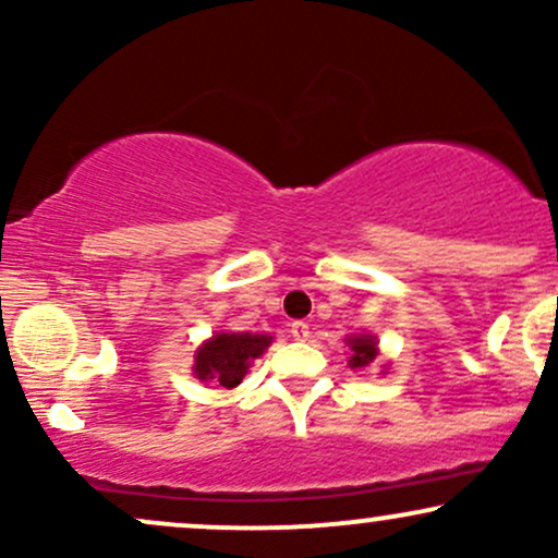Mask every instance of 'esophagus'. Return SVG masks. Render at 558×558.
<instances>
[{
	"label": "esophagus",
	"mask_w": 558,
	"mask_h": 558,
	"mask_svg": "<svg viewBox=\"0 0 558 558\" xmlns=\"http://www.w3.org/2000/svg\"><path fill=\"white\" fill-rule=\"evenodd\" d=\"M291 336L296 338V341H306V338H310V325L296 319V323H291Z\"/></svg>",
	"instance_id": "esophagus-1"
}]
</instances>
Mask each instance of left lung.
Masks as SVG:
<instances>
[{
	"mask_svg": "<svg viewBox=\"0 0 558 558\" xmlns=\"http://www.w3.org/2000/svg\"><path fill=\"white\" fill-rule=\"evenodd\" d=\"M349 349H351V360H349L351 369L369 367V364H373L375 356H377L375 336H351L349 338Z\"/></svg>",
	"mask_w": 558,
	"mask_h": 558,
	"instance_id": "1",
	"label": "left lung"
}]
</instances>
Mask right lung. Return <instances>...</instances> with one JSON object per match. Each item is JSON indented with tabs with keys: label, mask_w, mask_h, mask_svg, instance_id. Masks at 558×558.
<instances>
[{
	"label": "right lung",
	"mask_w": 558,
	"mask_h": 558,
	"mask_svg": "<svg viewBox=\"0 0 558 558\" xmlns=\"http://www.w3.org/2000/svg\"><path fill=\"white\" fill-rule=\"evenodd\" d=\"M270 343L272 336L262 332H215L209 341L198 345L194 375L204 383H217L220 388H235L252 360L265 354Z\"/></svg>",
	"instance_id": "right-lung-1"
}]
</instances>
